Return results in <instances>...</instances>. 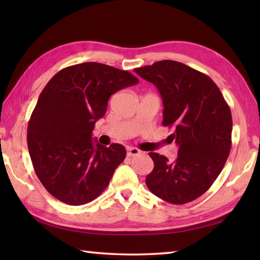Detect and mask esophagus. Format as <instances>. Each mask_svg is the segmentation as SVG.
<instances>
[{
    "label": "esophagus",
    "mask_w": 260,
    "mask_h": 260,
    "mask_svg": "<svg viewBox=\"0 0 260 260\" xmlns=\"http://www.w3.org/2000/svg\"><path fill=\"white\" fill-rule=\"evenodd\" d=\"M139 154H141V151L139 150V148H135V147L127 148V156H128V157L136 156V155H139Z\"/></svg>",
    "instance_id": "esophagus-1"
}]
</instances>
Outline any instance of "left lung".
<instances>
[{
	"label": "left lung",
	"instance_id": "1",
	"mask_svg": "<svg viewBox=\"0 0 260 260\" xmlns=\"http://www.w3.org/2000/svg\"><path fill=\"white\" fill-rule=\"evenodd\" d=\"M134 71L156 86L164 106L162 124L173 129L168 139L179 146L174 162L148 153L154 162L145 180L148 190L173 204L196 200L212 185L229 156L228 104L210 77L184 63L162 60Z\"/></svg>",
	"mask_w": 260,
	"mask_h": 260
}]
</instances>
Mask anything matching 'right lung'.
Here are the masks:
<instances>
[{
	"mask_svg": "<svg viewBox=\"0 0 260 260\" xmlns=\"http://www.w3.org/2000/svg\"><path fill=\"white\" fill-rule=\"evenodd\" d=\"M139 79L128 71L98 62L60 70L39 96L27 124V148L46 190L70 206L101 196L126 157L123 145L91 139L110 96Z\"/></svg>",
	"mask_w": 260,
	"mask_h": 260,
	"instance_id": "1",
	"label": "right lung"
}]
</instances>
